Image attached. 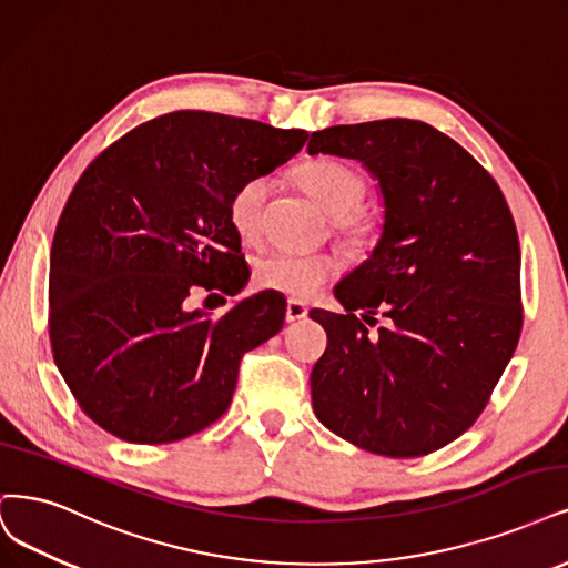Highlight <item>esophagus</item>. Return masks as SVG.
I'll return each mask as SVG.
<instances>
[{
    "mask_svg": "<svg viewBox=\"0 0 568 568\" xmlns=\"http://www.w3.org/2000/svg\"><path fill=\"white\" fill-rule=\"evenodd\" d=\"M305 317H307V307L301 301H288V305H286V322L293 324V322H301Z\"/></svg>",
    "mask_w": 568,
    "mask_h": 568,
    "instance_id": "1",
    "label": "esophagus"
}]
</instances>
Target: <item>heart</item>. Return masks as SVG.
Returning <instances> with one entry per match:
<instances>
[{
  "label": "heart",
  "mask_w": 568,
  "mask_h": 568,
  "mask_svg": "<svg viewBox=\"0 0 568 568\" xmlns=\"http://www.w3.org/2000/svg\"><path fill=\"white\" fill-rule=\"evenodd\" d=\"M296 179L303 190L315 197L352 240H362L368 225L355 211L364 197L362 175L345 162L317 158L298 166ZM270 194V179L253 175L232 192L227 216L242 240H253L261 230V213ZM338 275V263L331 256H298V253L272 251L253 270L258 286L284 293L293 301H307Z\"/></svg>",
  "instance_id": "1"
}]
</instances>
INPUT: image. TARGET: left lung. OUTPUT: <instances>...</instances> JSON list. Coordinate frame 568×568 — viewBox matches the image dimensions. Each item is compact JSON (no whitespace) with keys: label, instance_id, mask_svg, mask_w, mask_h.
<instances>
[{"label":"left lung","instance_id":"1","mask_svg":"<svg viewBox=\"0 0 568 568\" xmlns=\"http://www.w3.org/2000/svg\"><path fill=\"white\" fill-rule=\"evenodd\" d=\"M307 152L357 160L383 197L374 251L334 288L347 315L310 312L328 336L312 408L364 452L433 454L477 420L519 341L513 213L470 152L418 120L328 126ZM355 308L388 324L371 337Z\"/></svg>","mask_w":568,"mask_h":568}]
</instances>
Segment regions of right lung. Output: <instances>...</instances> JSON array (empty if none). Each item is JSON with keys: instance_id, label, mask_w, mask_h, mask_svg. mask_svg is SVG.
Segmentation results:
<instances>
[{"instance_id": "right-lung-1", "label": "right lung", "mask_w": 568, "mask_h": 568, "mask_svg": "<svg viewBox=\"0 0 568 568\" xmlns=\"http://www.w3.org/2000/svg\"><path fill=\"white\" fill-rule=\"evenodd\" d=\"M305 141L303 129L181 110L122 135L74 185L51 246V347L74 399L110 435L169 444L200 433L227 410L244 352L282 331L277 293L219 320L187 298L244 288L232 192Z\"/></svg>"}]
</instances>
